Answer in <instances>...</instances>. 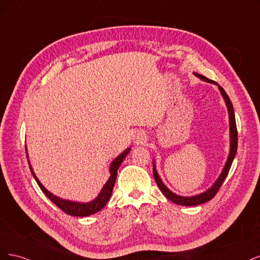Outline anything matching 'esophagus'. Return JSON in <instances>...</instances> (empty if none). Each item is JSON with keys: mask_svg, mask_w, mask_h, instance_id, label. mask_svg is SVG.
Segmentation results:
<instances>
[{"mask_svg": "<svg viewBox=\"0 0 260 260\" xmlns=\"http://www.w3.org/2000/svg\"><path fill=\"white\" fill-rule=\"evenodd\" d=\"M132 140L135 141V143H137V144H141V143L145 142L146 137H145V135H144L143 132H141V131H137V132L133 133V136H132Z\"/></svg>", "mask_w": 260, "mask_h": 260, "instance_id": "1", "label": "esophagus"}]
</instances>
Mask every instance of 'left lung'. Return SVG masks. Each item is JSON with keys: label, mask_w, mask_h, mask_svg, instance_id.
Here are the masks:
<instances>
[{"label": "left lung", "mask_w": 260, "mask_h": 260, "mask_svg": "<svg viewBox=\"0 0 260 260\" xmlns=\"http://www.w3.org/2000/svg\"><path fill=\"white\" fill-rule=\"evenodd\" d=\"M195 76L200 77L202 80H205L207 82H210V83H216L218 84L217 82L212 81L210 79H207L206 77H204L202 75H199V74H195ZM218 88L220 90V92H221L222 96L225 101V104L228 106V112H229V119H230V138H231V147H230V154H229V157H228V160L225 162V166L221 172V175L219 176L218 180L215 182V184L212 185L209 190H207L206 192H204L200 195H195V196H190V198H184V196H179L175 193H172L169 188L166 187V185H165L162 183V181L160 180L158 174H157L156 171V168H155V164L154 165V168H153V174H154V179L156 181L157 185H158V187L160 188V191L162 192V194L166 196V198L174 202L175 204H178V205H183V206H196V205H201V204H204L206 203L208 201H210L212 198H215V195L218 193L219 188L221 187L223 181L225 179V177L228 176V174H229V170L231 168V165L233 162V159L235 157V154H237V149H238V129H237V122H235V115H234V109H233V105L231 103V101L229 99V96H228V94L225 93V91L223 90L222 86L218 85Z\"/></svg>", "instance_id": "left-lung-1"}]
</instances>
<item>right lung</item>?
I'll use <instances>...</instances> for the list:
<instances>
[{
  "label": "right lung",
  "instance_id": "1",
  "mask_svg": "<svg viewBox=\"0 0 260 260\" xmlns=\"http://www.w3.org/2000/svg\"><path fill=\"white\" fill-rule=\"evenodd\" d=\"M130 152V148H127L125 151L120 154L119 156L117 157V158L112 162L111 165V178H109V180L106 182V184L104 185V187L102 188L101 193L99 194L98 198L90 202V203H76V202H70V201H66V200H61L59 198H57V196L53 195L52 193H50L46 188L40 183V181L38 180V178L36 177L35 172L32 171V169H31V166L29 164V167H30V170H31V174H32L34 178L36 179L37 183L39 184V186H40V188L42 190V192L48 196V198L56 205L59 209H61L62 211L65 212V214L67 215H70V216H76V217H85V216H90V215H93L95 214V212L100 211L102 208H103L107 202L109 201V199H111L112 196V192H113V188H114V185H115V182H116V178H117V170L118 168L120 167L121 162L123 161V159L125 158V156L128 155V153Z\"/></svg>",
  "mask_w": 260,
  "mask_h": 260
}]
</instances>
